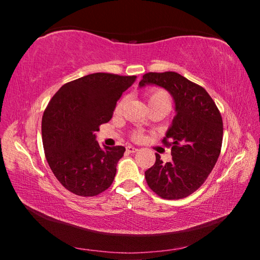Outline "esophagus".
<instances>
[{
  "label": "esophagus",
  "instance_id": "1",
  "mask_svg": "<svg viewBox=\"0 0 260 260\" xmlns=\"http://www.w3.org/2000/svg\"><path fill=\"white\" fill-rule=\"evenodd\" d=\"M126 150H127V152L134 153V152H136V151H139V149L133 147V146H127V147H126Z\"/></svg>",
  "mask_w": 260,
  "mask_h": 260
}]
</instances>
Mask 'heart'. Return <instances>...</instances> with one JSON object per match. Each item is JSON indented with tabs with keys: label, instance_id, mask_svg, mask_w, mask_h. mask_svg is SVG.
<instances>
[{
	"label": "heart",
	"instance_id": "heart-1",
	"mask_svg": "<svg viewBox=\"0 0 260 260\" xmlns=\"http://www.w3.org/2000/svg\"><path fill=\"white\" fill-rule=\"evenodd\" d=\"M148 103L150 104H155V103H165V104H171V99L170 95L166 93L165 90L162 89H151L148 93ZM122 105H124V101H120L119 103L117 104L116 107V112H119L122 109ZM142 138V134L138 133L135 135V139H141Z\"/></svg>",
	"mask_w": 260,
	"mask_h": 260
}]
</instances>
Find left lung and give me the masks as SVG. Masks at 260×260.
Returning <instances> with one entry per match:
<instances>
[{"label":"left lung","instance_id":"8db88e82","mask_svg":"<svg viewBox=\"0 0 260 260\" xmlns=\"http://www.w3.org/2000/svg\"><path fill=\"white\" fill-rule=\"evenodd\" d=\"M166 89L174 101L175 116L162 142L172 146V161L156 162L147 170L148 186L165 200L187 197L204 183L221 150L222 119L217 105L203 87L177 72L146 73L139 87Z\"/></svg>","mask_w":260,"mask_h":260}]
</instances>
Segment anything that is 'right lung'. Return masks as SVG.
I'll return each instance as SVG.
<instances>
[{"mask_svg":"<svg viewBox=\"0 0 260 260\" xmlns=\"http://www.w3.org/2000/svg\"><path fill=\"white\" fill-rule=\"evenodd\" d=\"M135 76L88 74L65 83L42 117L48 164L63 186L79 196H96L111 186L125 147L101 148L100 126L112 118L117 101Z\"/></svg>","mask_w":260,"mask_h":260,"instance_id":"right-lung-1","label":"right lung"}]
</instances>
